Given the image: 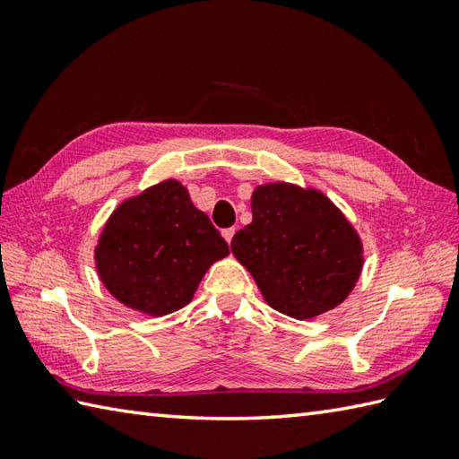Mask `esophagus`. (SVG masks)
<instances>
[{
	"label": "esophagus",
	"mask_w": 459,
	"mask_h": 459,
	"mask_svg": "<svg viewBox=\"0 0 459 459\" xmlns=\"http://www.w3.org/2000/svg\"><path fill=\"white\" fill-rule=\"evenodd\" d=\"M222 237H224V240L230 242L232 237H235V229H224V230H222Z\"/></svg>",
	"instance_id": "esophagus-1"
}]
</instances>
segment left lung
<instances>
[{"label":"left lung","mask_w":459,"mask_h":459,"mask_svg":"<svg viewBox=\"0 0 459 459\" xmlns=\"http://www.w3.org/2000/svg\"><path fill=\"white\" fill-rule=\"evenodd\" d=\"M268 304L296 319L333 309L363 268L355 229L324 193L288 183L252 193V222L230 242Z\"/></svg>","instance_id":"8db88e82"}]
</instances>
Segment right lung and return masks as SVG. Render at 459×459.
<instances>
[{
	"label": "right lung",
	"instance_id": "right-lung-1",
	"mask_svg": "<svg viewBox=\"0 0 459 459\" xmlns=\"http://www.w3.org/2000/svg\"><path fill=\"white\" fill-rule=\"evenodd\" d=\"M227 255V240L207 214L169 179L112 212L96 247V268L124 306L168 316L189 304L204 272Z\"/></svg>",
	"mask_w": 459,
	"mask_h": 459
}]
</instances>
